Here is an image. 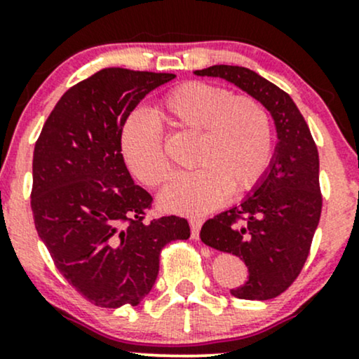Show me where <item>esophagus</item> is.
<instances>
[{
  "label": "esophagus",
  "instance_id": "obj_1",
  "mask_svg": "<svg viewBox=\"0 0 359 359\" xmlns=\"http://www.w3.org/2000/svg\"><path fill=\"white\" fill-rule=\"evenodd\" d=\"M191 234H192V238L194 240H199V231H201V228H203V224H204V221L203 219H199V217H192L191 221Z\"/></svg>",
  "mask_w": 359,
  "mask_h": 359
}]
</instances>
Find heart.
Returning <instances> with one entry per match:
<instances>
[{
	"label": "heart",
	"instance_id": "obj_1",
	"mask_svg": "<svg viewBox=\"0 0 359 359\" xmlns=\"http://www.w3.org/2000/svg\"><path fill=\"white\" fill-rule=\"evenodd\" d=\"M155 116L174 135L196 137L191 163L160 194L165 211L203 216L224 203L229 189L250 191L265 175L273 154V123L269 109L253 96H233L229 89L204 81H189L168 90ZM121 151L130 170L143 184L156 187L168 179L163 137L155 121L135 114L121 133Z\"/></svg>",
	"mask_w": 359,
	"mask_h": 359
}]
</instances>
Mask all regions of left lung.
Returning a JSON list of instances; mask_svg holds the SVG:
<instances>
[{"label": "left lung", "mask_w": 359, "mask_h": 359, "mask_svg": "<svg viewBox=\"0 0 359 359\" xmlns=\"http://www.w3.org/2000/svg\"><path fill=\"white\" fill-rule=\"evenodd\" d=\"M197 76L233 82L265 104L277 126L278 143L270 170L253 196L205 221L201 240L240 257L248 280L231 295L269 300L283 294L302 271L323 211L319 151L295 102L273 82L240 65H212Z\"/></svg>", "instance_id": "1"}]
</instances>
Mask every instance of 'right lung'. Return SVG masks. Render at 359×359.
I'll use <instances>...</instances> for the list:
<instances>
[{"label": "right lung", "mask_w": 359, "mask_h": 359, "mask_svg": "<svg viewBox=\"0 0 359 359\" xmlns=\"http://www.w3.org/2000/svg\"><path fill=\"white\" fill-rule=\"evenodd\" d=\"M174 74L109 67L65 90L34 150L32 211L62 277L94 306H138L158 275L160 251L189 240L187 219H147L151 196L121 154L128 116Z\"/></svg>", "instance_id": "right-lung-1"}]
</instances>
